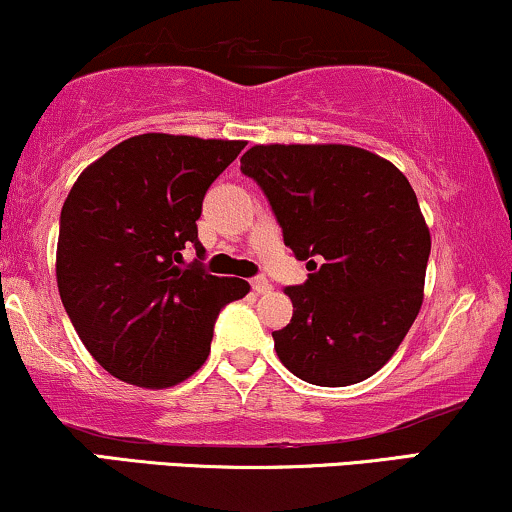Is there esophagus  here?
I'll return each instance as SVG.
<instances>
[{"mask_svg": "<svg viewBox=\"0 0 512 512\" xmlns=\"http://www.w3.org/2000/svg\"><path fill=\"white\" fill-rule=\"evenodd\" d=\"M251 289H254L256 294H268L270 282L266 280V277H254V280H251Z\"/></svg>", "mask_w": 512, "mask_h": 512, "instance_id": "34e87169", "label": "esophagus"}]
</instances>
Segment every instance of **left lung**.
Returning <instances> with one entry per match:
<instances>
[{"label": "left lung", "mask_w": 512, "mask_h": 512, "mask_svg": "<svg viewBox=\"0 0 512 512\" xmlns=\"http://www.w3.org/2000/svg\"><path fill=\"white\" fill-rule=\"evenodd\" d=\"M242 173L311 270L285 289L294 315L273 332L282 365L318 387L368 380L422 306L432 239L406 175L349 144H256Z\"/></svg>", "instance_id": "left-lung-1"}]
</instances>
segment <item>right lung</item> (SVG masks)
<instances>
[{
  "instance_id": "obj_1",
  "label": "right lung",
  "mask_w": 512,
  "mask_h": 512,
  "mask_svg": "<svg viewBox=\"0 0 512 512\" xmlns=\"http://www.w3.org/2000/svg\"><path fill=\"white\" fill-rule=\"evenodd\" d=\"M246 142L147 132L80 173L61 208L56 285L92 358L147 389L194 375L211 351L220 308L249 282L187 263L197 256L201 201Z\"/></svg>"
}]
</instances>
